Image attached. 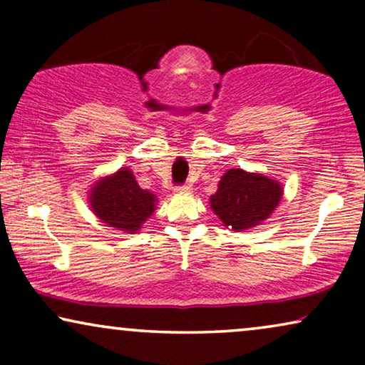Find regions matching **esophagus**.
I'll return each mask as SVG.
<instances>
[{
  "label": "esophagus",
  "instance_id": "1",
  "mask_svg": "<svg viewBox=\"0 0 365 365\" xmlns=\"http://www.w3.org/2000/svg\"><path fill=\"white\" fill-rule=\"evenodd\" d=\"M191 189H192L191 184H179V186L174 187V191H176V192H191Z\"/></svg>",
  "mask_w": 365,
  "mask_h": 365
}]
</instances>
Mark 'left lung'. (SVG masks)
<instances>
[{
  "label": "left lung",
  "instance_id": "left-lung-1",
  "mask_svg": "<svg viewBox=\"0 0 365 365\" xmlns=\"http://www.w3.org/2000/svg\"><path fill=\"white\" fill-rule=\"evenodd\" d=\"M282 197V186L262 174L229 169L219 181L211 207L224 226L242 231L271 216Z\"/></svg>",
  "mask_w": 365,
  "mask_h": 365
}]
</instances>
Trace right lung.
<instances>
[{
	"mask_svg": "<svg viewBox=\"0 0 365 365\" xmlns=\"http://www.w3.org/2000/svg\"><path fill=\"white\" fill-rule=\"evenodd\" d=\"M91 207L104 224L133 234L154 212L156 196L139 187L134 174L121 169L114 176L96 182L91 191Z\"/></svg>",
	"mask_w": 365,
	"mask_h": 365,
	"instance_id": "right-lung-1",
	"label": "right lung"
}]
</instances>
